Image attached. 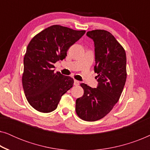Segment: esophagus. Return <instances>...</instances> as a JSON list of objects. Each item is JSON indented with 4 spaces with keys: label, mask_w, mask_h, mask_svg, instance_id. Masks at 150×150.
Masks as SVG:
<instances>
[{
    "label": "esophagus",
    "mask_w": 150,
    "mask_h": 150,
    "mask_svg": "<svg viewBox=\"0 0 150 150\" xmlns=\"http://www.w3.org/2000/svg\"><path fill=\"white\" fill-rule=\"evenodd\" d=\"M80 84V82L76 81V80H74V85L75 86H78Z\"/></svg>",
    "instance_id": "obj_1"
}]
</instances>
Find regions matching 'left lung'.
<instances>
[{"mask_svg":"<svg viewBox=\"0 0 150 150\" xmlns=\"http://www.w3.org/2000/svg\"><path fill=\"white\" fill-rule=\"evenodd\" d=\"M87 36L94 42L98 85L91 88L81 84L84 94L76 100V112L82 120L95 122L106 116L120 99L126 81V55L122 45L106 30L88 31Z\"/></svg>","mask_w":150,"mask_h":150,"instance_id":"8db88e82","label":"left lung"}]
</instances>
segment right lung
Wrapping results in <instances>:
<instances>
[{
	"mask_svg": "<svg viewBox=\"0 0 150 150\" xmlns=\"http://www.w3.org/2000/svg\"><path fill=\"white\" fill-rule=\"evenodd\" d=\"M85 33L52 25L30 40L24 58L22 86L32 107L42 112L56 109L61 96L72 87L74 79L54 72V64L67 56L69 47Z\"/></svg>",
	"mask_w": 150,
	"mask_h": 150,
	"instance_id": "obj_1",
	"label": "right lung"
}]
</instances>
